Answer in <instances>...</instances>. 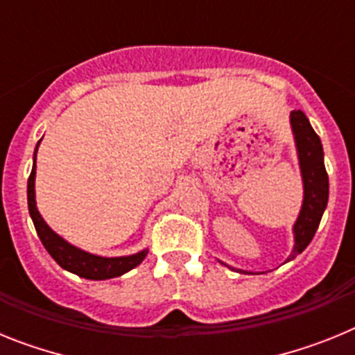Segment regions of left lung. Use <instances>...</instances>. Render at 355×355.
I'll return each mask as SVG.
<instances>
[{
    "label": "left lung",
    "mask_w": 355,
    "mask_h": 355,
    "mask_svg": "<svg viewBox=\"0 0 355 355\" xmlns=\"http://www.w3.org/2000/svg\"><path fill=\"white\" fill-rule=\"evenodd\" d=\"M290 124L295 137V146H297V155H299L300 174H302L304 183V200L299 218L293 225L295 245L286 261L297 258L309 245L329 200V178L324 165V147L320 142V137L315 133L309 124V119L304 115L302 110L291 112ZM233 270L240 272V274L241 272L250 274V272L240 270V268H233Z\"/></svg>",
    "instance_id": "obj_1"
}]
</instances>
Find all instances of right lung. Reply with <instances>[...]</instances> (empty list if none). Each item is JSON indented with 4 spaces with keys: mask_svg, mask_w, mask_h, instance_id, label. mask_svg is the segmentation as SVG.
Masks as SVG:
<instances>
[{
    "mask_svg": "<svg viewBox=\"0 0 355 355\" xmlns=\"http://www.w3.org/2000/svg\"><path fill=\"white\" fill-rule=\"evenodd\" d=\"M39 144H37L35 153H33V168H31V174L30 178H28V209H30V216L37 229V234H39L40 241H42V245L46 247V250L51 254V258L55 259L64 270L72 272V274L80 275V277L90 279V281H105V279L119 277V275L130 272L135 266H139L140 263L144 261V258L147 256V252H149L147 249L140 250V252L137 254H131V256L103 258V256H96V254H90L87 252V250H81L78 249V247L71 245L67 240L58 236V234L44 222L39 209H37L35 202V163Z\"/></svg>",
    "mask_w": 355,
    "mask_h": 355,
    "instance_id": "right-lung-1",
    "label": "right lung"
}]
</instances>
